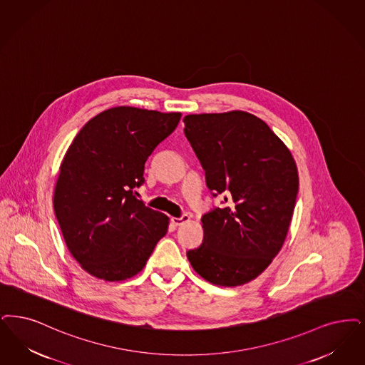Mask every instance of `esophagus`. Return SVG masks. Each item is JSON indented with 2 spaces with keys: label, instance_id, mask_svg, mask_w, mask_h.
<instances>
[{
  "label": "esophagus",
  "instance_id": "esophagus-1",
  "mask_svg": "<svg viewBox=\"0 0 365 365\" xmlns=\"http://www.w3.org/2000/svg\"><path fill=\"white\" fill-rule=\"evenodd\" d=\"M187 221H190V216H187V215H183V216H180V217H173V219H171V222H173L175 227L183 225V224L187 222Z\"/></svg>",
  "mask_w": 365,
  "mask_h": 365
}]
</instances>
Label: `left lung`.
<instances>
[{"instance_id":"obj_1","label":"left lung","mask_w":365,"mask_h":365,"mask_svg":"<svg viewBox=\"0 0 365 365\" xmlns=\"http://www.w3.org/2000/svg\"><path fill=\"white\" fill-rule=\"evenodd\" d=\"M183 122L206 186L224 197L202 216V245L187 258L215 285H243L284 245L299 191L296 163L262 119L245 111L192 114Z\"/></svg>"}]
</instances>
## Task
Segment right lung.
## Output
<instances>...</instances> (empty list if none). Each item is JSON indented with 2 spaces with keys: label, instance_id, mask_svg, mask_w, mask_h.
Instances as JSON below:
<instances>
[{
  "label": "right lung",
  "instance_id": "1",
  "mask_svg": "<svg viewBox=\"0 0 365 365\" xmlns=\"http://www.w3.org/2000/svg\"><path fill=\"white\" fill-rule=\"evenodd\" d=\"M182 114L114 107L74 137L54 191V212L74 259L93 277L140 273L168 231V217L137 200L145 161Z\"/></svg>",
  "mask_w": 365,
  "mask_h": 365
}]
</instances>
